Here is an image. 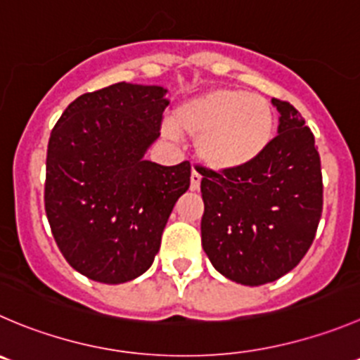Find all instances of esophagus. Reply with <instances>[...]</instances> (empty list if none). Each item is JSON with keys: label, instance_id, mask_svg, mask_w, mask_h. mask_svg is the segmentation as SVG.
I'll use <instances>...</instances> for the list:
<instances>
[{"label": "esophagus", "instance_id": "esophagus-1", "mask_svg": "<svg viewBox=\"0 0 360 360\" xmlns=\"http://www.w3.org/2000/svg\"><path fill=\"white\" fill-rule=\"evenodd\" d=\"M200 184H201V174L198 173L196 169H193V173H191V191L200 189Z\"/></svg>", "mask_w": 360, "mask_h": 360}]
</instances>
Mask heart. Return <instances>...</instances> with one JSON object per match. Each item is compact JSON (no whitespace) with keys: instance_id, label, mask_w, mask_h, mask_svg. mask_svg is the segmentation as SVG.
<instances>
[{"instance_id":"1","label":"heart","mask_w":360,"mask_h":360,"mask_svg":"<svg viewBox=\"0 0 360 360\" xmlns=\"http://www.w3.org/2000/svg\"><path fill=\"white\" fill-rule=\"evenodd\" d=\"M166 134L180 132L196 139L203 164L217 171L249 166L269 148L276 115L269 101L235 88H214L184 102L173 115Z\"/></svg>"}]
</instances>
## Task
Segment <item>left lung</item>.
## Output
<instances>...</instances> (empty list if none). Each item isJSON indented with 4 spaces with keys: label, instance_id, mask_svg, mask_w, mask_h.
Here are the masks:
<instances>
[{
    "label": "left lung",
    "instance_id": "obj_1",
    "mask_svg": "<svg viewBox=\"0 0 360 360\" xmlns=\"http://www.w3.org/2000/svg\"><path fill=\"white\" fill-rule=\"evenodd\" d=\"M277 136L259 159L233 171L203 169L201 245L217 272L245 286L279 279L299 265L316 235L323 208L314 136L290 102Z\"/></svg>",
    "mask_w": 360,
    "mask_h": 360
}]
</instances>
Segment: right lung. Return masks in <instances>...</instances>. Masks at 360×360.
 <instances>
[{"instance_id":"right-lung-1","label":"right lung","mask_w":360,"mask_h":360,"mask_svg":"<svg viewBox=\"0 0 360 360\" xmlns=\"http://www.w3.org/2000/svg\"><path fill=\"white\" fill-rule=\"evenodd\" d=\"M162 86L116 83L75 98L47 146L46 214L61 255L88 279L120 285L152 266L191 164L145 160L169 101Z\"/></svg>"}]
</instances>
